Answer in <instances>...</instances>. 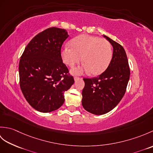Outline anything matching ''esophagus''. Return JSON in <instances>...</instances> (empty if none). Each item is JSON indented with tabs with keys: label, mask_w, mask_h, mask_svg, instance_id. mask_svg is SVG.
<instances>
[{
	"label": "esophagus",
	"mask_w": 153,
	"mask_h": 153,
	"mask_svg": "<svg viewBox=\"0 0 153 153\" xmlns=\"http://www.w3.org/2000/svg\"><path fill=\"white\" fill-rule=\"evenodd\" d=\"M79 79H80V77H77V76H75L74 77V80L75 81H77V80H78Z\"/></svg>",
	"instance_id": "esophagus-1"
}]
</instances>
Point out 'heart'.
<instances>
[{
	"label": "heart",
	"instance_id": "heart-1",
	"mask_svg": "<svg viewBox=\"0 0 153 153\" xmlns=\"http://www.w3.org/2000/svg\"><path fill=\"white\" fill-rule=\"evenodd\" d=\"M71 47L66 45L61 51V57L64 64L70 67L79 63L82 66L71 70L74 74L89 72L97 76L104 72L112 57V46L109 41L99 37L86 34L80 35L70 41Z\"/></svg>",
	"mask_w": 153,
	"mask_h": 153
}]
</instances>
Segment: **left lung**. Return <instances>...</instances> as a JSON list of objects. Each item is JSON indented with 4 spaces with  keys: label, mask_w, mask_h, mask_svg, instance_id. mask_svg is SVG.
I'll return each mask as SVG.
<instances>
[{
    "label": "left lung",
    "mask_w": 153,
    "mask_h": 153,
    "mask_svg": "<svg viewBox=\"0 0 153 153\" xmlns=\"http://www.w3.org/2000/svg\"><path fill=\"white\" fill-rule=\"evenodd\" d=\"M104 37L113 47L110 63L99 76L83 79L82 106L87 112L95 115L105 114L115 108L124 95L130 76L124 48L108 37Z\"/></svg>",
    "instance_id": "1"
}]
</instances>
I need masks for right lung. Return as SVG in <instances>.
I'll list each match as a JSON object with an SVG mask.
<instances>
[{"label": "right lung", "mask_w": 153, "mask_h": 153, "mask_svg": "<svg viewBox=\"0 0 153 153\" xmlns=\"http://www.w3.org/2000/svg\"><path fill=\"white\" fill-rule=\"evenodd\" d=\"M69 37L64 29L50 27L28 43L19 63V85L28 103L41 112H51L64 102V92L74 83L61 57Z\"/></svg>", "instance_id": "add662e5"}]
</instances>
